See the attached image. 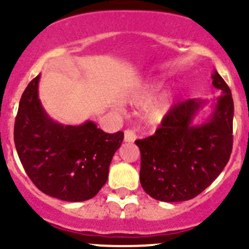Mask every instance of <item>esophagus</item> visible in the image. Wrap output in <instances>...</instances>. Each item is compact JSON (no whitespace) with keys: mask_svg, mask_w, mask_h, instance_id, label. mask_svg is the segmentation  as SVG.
<instances>
[{"mask_svg":"<svg viewBox=\"0 0 249 249\" xmlns=\"http://www.w3.org/2000/svg\"><path fill=\"white\" fill-rule=\"evenodd\" d=\"M136 139H137L136 134H135L132 130H125V132H124V141L125 142L132 143V142H135V140Z\"/></svg>","mask_w":249,"mask_h":249,"instance_id":"34e87169","label":"esophagus"}]
</instances>
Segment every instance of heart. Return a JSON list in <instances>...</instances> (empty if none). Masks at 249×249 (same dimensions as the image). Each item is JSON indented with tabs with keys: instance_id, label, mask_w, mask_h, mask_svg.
<instances>
[{
	"instance_id": "heart-1",
	"label": "heart",
	"mask_w": 249,
	"mask_h": 249,
	"mask_svg": "<svg viewBox=\"0 0 249 249\" xmlns=\"http://www.w3.org/2000/svg\"><path fill=\"white\" fill-rule=\"evenodd\" d=\"M163 79L151 78L124 96L125 102L130 105H146L143 109V118L151 125H158L163 123L173 109L175 102V89H168L155 97L163 88Z\"/></svg>"
}]
</instances>
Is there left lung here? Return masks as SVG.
Instances as JSON below:
<instances>
[{
	"label": "left lung",
	"mask_w": 249,
	"mask_h": 249,
	"mask_svg": "<svg viewBox=\"0 0 249 249\" xmlns=\"http://www.w3.org/2000/svg\"><path fill=\"white\" fill-rule=\"evenodd\" d=\"M212 84L220 96L192 98L174 106L153 136L137 140L141 152L140 182L146 194L161 202L195 198L224 170L232 151L233 101L218 71ZM211 104V114L202 123L194 122Z\"/></svg>",
	"instance_id": "8db88e82"
}]
</instances>
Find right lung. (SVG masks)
Instances as JSON below:
<instances>
[{"label": "right lung", "instance_id": "right-lung-1", "mask_svg": "<svg viewBox=\"0 0 249 249\" xmlns=\"http://www.w3.org/2000/svg\"><path fill=\"white\" fill-rule=\"evenodd\" d=\"M40 74L19 102L14 143L30 180L40 191L67 202H83L98 194L108 178L113 156L124 132L107 134L91 120L64 125L46 113L38 98Z\"/></svg>", "mask_w": 249, "mask_h": 249}]
</instances>
